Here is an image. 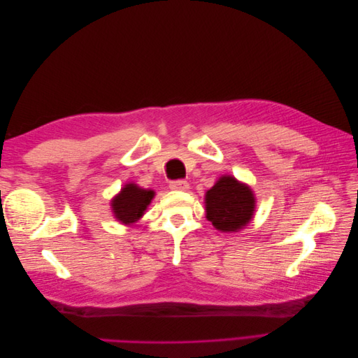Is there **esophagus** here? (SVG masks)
Listing matches in <instances>:
<instances>
[{
    "mask_svg": "<svg viewBox=\"0 0 358 358\" xmlns=\"http://www.w3.org/2000/svg\"><path fill=\"white\" fill-rule=\"evenodd\" d=\"M171 189H178V191H185L189 188V183L187 180H171L170 185H169Z\"/></svg>",
    "mask_w": 358,
    "mask_h": 358,
    "instance_id": "esophagus-1",
    "label": "esophagus"
}]
</instances>
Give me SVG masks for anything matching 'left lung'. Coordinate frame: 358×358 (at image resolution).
<instances>
[{
    "label": "left lung",
    "instance_id": "8db88e82",
    "mask_svg": "<svg viewBox=\"0 0 358 358\" xmlns=\"http://www.w3.org/2000/svg\"><path fill=\"white\" fill-rule=\"evenodd\" d=\"M206 218L222 233L239 231L252 220V189L233 176H222L206 192Z\"/></svg>",
    "mask_w": 358,
    "mask_h": 358
}]
</instances>
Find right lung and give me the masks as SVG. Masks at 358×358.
I'll return each instance as SVG.
<instances>
[{"mask_svg": "<svg viewBox=\"0 0 358 358\" xmlns=\"http://www.w3.org/2000/svg\"><path fill=\"white\" fill-rule=\"evenodd\" d=\"M154 196L155 192L152 189H143L136 183H127L110 203L115 218L125 225L138 221Z\"/></svg>", "mask_w": 358, "mask_h": 358, "instance_id": "right-lung-1", "label": "right lung"}]
</instances>
